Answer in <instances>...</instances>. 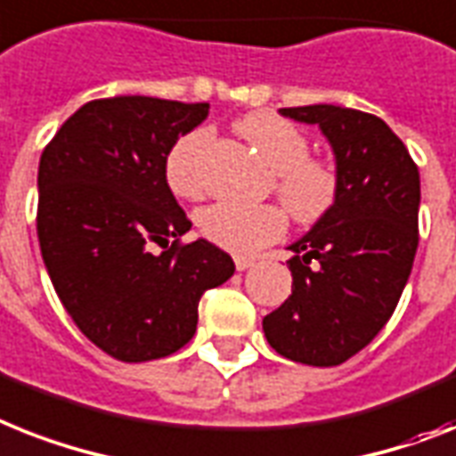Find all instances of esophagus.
Masks as SVG:
<instances>
[{"instance_id": "obj_1", "label": "esophagus", "mask_w": 456, "mask_h": 456, "mask_svg": "<svg viewBox=\"0 0 456 456\" xmlns=\"http://www.w3.org/2000/svg\"><path fill=\"white\" fill-rule=\"evenodd\" d=\"M254 265H256L254 258H244V256H237V258H235V268L240 270V273H242V270L254 268Z\"/></svg>"}]
</instances>
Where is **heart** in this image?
<instances>
[{
    "instance_id": "b5f03b06",
    "label": "heart",
    "mask_w": 456,
    "mask_h": 456,
    "mask_svg": "<svg viewBox=\"0 0 456 456\" xmlns=\"http://www.w3.org/2000/svg\"><path fill=\"white\" fill-rule=\"evenodd\" d=\"M237 134L249 142L273 172L274 195L298 224H317L338 200V172L326 160L310 158V139L281 116L256 111L235 123ZM209 142L200 127L176 139L165 158L169 191L186 200H198L205 191L198 172V156ZM277 205L214 202L198 214L202 237L231 254H254L287 231V214Z\"/></svg>"
}]
</instances>
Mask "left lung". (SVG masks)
<instances>
[{
    "mask_svg": "<svg viewBox=\"0 0 456 456\" xmlns=\"http://www.w3.org/2000/svg\"><path fill=\"white\" fill-rule=\"evenodd\" d=\"M333 146L338 200L293 242V287L263 319L270 347L307 366H340L396 310L419 242V169L378 116L336 107L280 109Z\"/></svg>",
    "mask_w": 456,
    "mask_h": 456,
    "instance_id": "8db88e82",
    "label": "left lung"
}]
</instances>
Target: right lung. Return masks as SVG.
I'll return each instance as SVG.
<instances>
[{
	"instance_id": "obj_1",
	"label": "right lung",
	"mask_w": 456,
	"mask_h": 456,
	"mask_svg": "<svg viewBox=\"0 0 456 456\" xmlns=\"http://www.w3.org/2000/svg\"><path fill=\"white\" fill-rule=\"evenodd\" d=\"M207 114V102L93 100L41 153L37 235L48 277L78 330L126 363L182 349L202 293L235 273L212 242H182L191 221L165 182L169 149Z\"/></svg>"
}]
</instances>
